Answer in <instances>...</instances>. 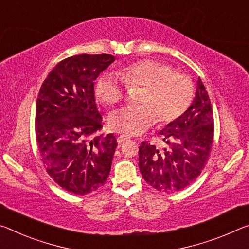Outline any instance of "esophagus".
Masks as SVG:
<instances>
[{
  "instance_id": "1",
  "label": "esophagus",
  "mask_w": 249,
  "mask_h": 249,
  "mask_svg": "<svg viewBox=\"0 0 249 249\" xmlns=\"http://www.w3.org/2000/svg\"><path fill=\"white\" fill-rule=\"evenodd\" d=\"M129 139V138H127V137H124V136H120V137H118L117 138V142L119 144H121V143H124V141H127Z\"/></svg>"
}]
</instances>
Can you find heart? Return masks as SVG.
<instances>
[{"mask_svg": "<svg viewBox=\"0 0 249 249\" xmlns=\"http://www.w3.org/2000/svg\"><path fill=\"white\" fill-rule=\"evenodd\" d=\"M129 88L142 87L136 107L117 110L109 117L113 131L124 136H138L160 124H171L190 107L193 85L189 77L177 72L171 65L158 59H141L121 71ZM96 95L106 106L119 104L124 97V83L115 75H105L96 84Z\"/></svg>", "mask_w": 249, "mask_h": 249, "instance_id": "obj_1", "label": "heart"}]
</instances>
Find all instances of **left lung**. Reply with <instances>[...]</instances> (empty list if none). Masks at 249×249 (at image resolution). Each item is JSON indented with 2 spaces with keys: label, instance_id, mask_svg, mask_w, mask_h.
Returning <instances> with one entry per match:
<instances>
[{
  "label": "left lung",
  "instance_id": "8db88e82",
  "mask_svg": "<svg viewBox=\"0 0 249 249\" xmlns=\"http://www.w3.org/2000/svg\"><path fill=\"white\" fill-rule=\"evenodd\" d=\"M164 149L143 141L139 169L144 181L160 192L174 193L196 180L207 164L214 140V117L204 84L198 78L190 108L158 133Z\"/></svg>",
  "mask_w": 249,
  "mask_h": 249
}]
</instances>
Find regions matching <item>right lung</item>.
Masks as SVG:
<instances>
[{
  "instance_id": "1",
  "label": "right lung",
  "mask_w": 249,
  "mask_h": 249,
  "mask_svg": "<svg viewBox=\"0 0 249 249\" xmlns=\"http://www.w3.org/2000/svg\"><path fill=\"white\" fill-rule=\"evenodd\" d=\"M115 62L108 54L75 55L62 60L39 89L35 134L48 175L67 192L85 195L103 186L117 140L92 136L103 128L95 103V80Z\"/></svg>"
}]
</instances>
